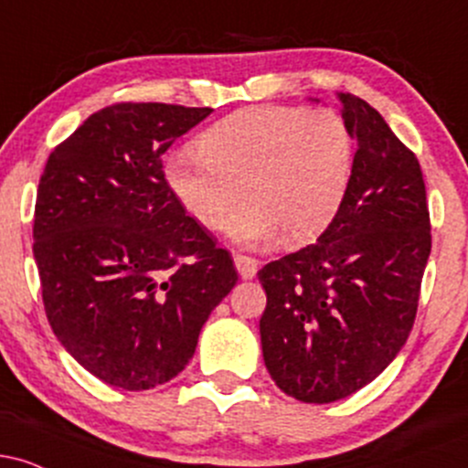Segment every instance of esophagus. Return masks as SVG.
Here are the masks:
<instances>
[{
    "label": "esophagus",
    "instance_id": "esophagus-1",
    "mask_svg": "<svg viewBox=\"0 0 468 468\" xmlns=\"http://www.w3.org/2000/svg\"><path fill=\"white\" fill-rule=\"evenodd\" d=\"M233 261H235V268H238V272H239L241 279H252V277L257 275V268H260V264H257L255 257H249V255H241V252H235Z\"/></svg>",
    "mask_w": 468,
    "mask_h": 468
}]
</instances>
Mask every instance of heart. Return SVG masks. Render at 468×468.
<instances>
[{
	"label": "heart",
	"mask_w": 468,
	"mask_h": 468,
	"mask_svg": "<svg viewBox=\"0 0 468 468\" xmlns=\"http://www.w3.org/2000/svg\"><path fill=\"white\" fill-rule=\"evenodd\" d=\"M165 178L185 211L208 230L230 222L241 244H266L279 229L308 244L341 213L354 180V136L330 110L252 107L213 122L196 154H174Z\"/></svg>",
	"instance_id": "obj_1"
}]
</instances>
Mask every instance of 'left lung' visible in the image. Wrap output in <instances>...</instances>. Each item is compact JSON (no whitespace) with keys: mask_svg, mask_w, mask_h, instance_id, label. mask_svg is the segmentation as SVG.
Segmentation results:
<instances>
[{"mask_svg":"<svg viewBox=\"0 0 468 468\" xmlns=\"http://www.w3.org/2000/svg\"><path fill=\"white\" fill-rule=\"evenodd\" d=\"M358 149L350 196L319 241L257 272L261 352L277 388L302 402L346 399L410 336L431 252L420 163L383 116L338 96Z\"/></svg>","mask_w":468,"mask_h":468,"instance_id":"obj_1","label":"left lung"}]
</instances>
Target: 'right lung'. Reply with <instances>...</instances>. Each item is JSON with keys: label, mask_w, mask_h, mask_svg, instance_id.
Listing matches in <instances>:
<instances>
[{"label": "right lung", "mask_w": 468, "mask_h": 468, "mask_svg": "<svg viewBox=\"0 0 468 468\" xmlns=\"http://www.w3.org/2000/svg\"><path fill=\"white\" fill-rule=\"evenodd\" d=\"M211 107L116 103L48 155L32 252L61 346L114 388L143 391L185 369L211 310L238 283L166 185L163 154Z\"/></svg>", "instance_id": "obj_1"}]
</instances>
